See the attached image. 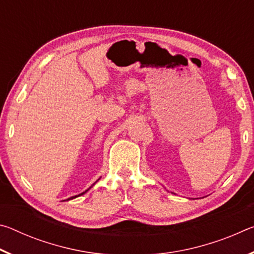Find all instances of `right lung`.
Segmentation results:
<instances>
[{
	"instance_id": "obj_1",
	"label": "right lung",
	"mask_w": 254,
	"mask_h": 254,
	"mask_svg": "<svg viewBox=\"0 0 254 254\" xmlns=\"http://www.w3.org/2000/svg\"><path fill=\"white\" fill-rule=\"evenodd\" d=\"M93 185H94V184H93ZM88 189H89V188H88ZM88 189H87V190H88ZM87 190H85L84 192H81V194H79L78 196H80V195H83V194H85V192H86V191H87ZM76 197H77V196H72V197H70V198H68V200H69V199H72V198H76Z\"/></svg>"
}]
</instances>
